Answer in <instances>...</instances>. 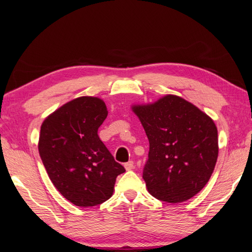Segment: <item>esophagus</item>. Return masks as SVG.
<instances>
[{"instance_id":"34e87169","label":"esophagus","mask_w":252,"mask_h":252,"mask_svg":"<svg viewBox=\"0 0 252 252\" xmlns=\"http://www.w3.org/2000/svg\"><path fill=\"white\" fill-rule=\"evenodd\" d=\"M125 168H126V171L133 170V169H134V162H133V161H129V162H126V163L125 164Z\"/></svg>"}]
</instances>
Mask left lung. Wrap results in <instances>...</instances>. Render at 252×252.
<instances>
[{
    "label": "left lung",
    "instance_id": "8db88e82",
    "mask_svg": "<svg viewBox=\"0 0 252 252\" xmlns=\"http://www.w3.org/2000/svg\"><path fill=\"white\" fill-rule=\"evenodd\" d=\"M149 141L143 171L149 194L178 203L190 199L210 180L218 154V129L205 112L176 95L132 105Z\"/></svg>",
    "mask_w": 252,
    "mask_h": 252
}]
</instances>
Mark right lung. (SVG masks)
Instances as JSON below:
<instances>
[{"mask_svg":"<svg viewBox=\"0 0 252 252\" xmlns=\"http://www.w3.org/2000/svg\"><path fill=\"white\" fill-rule=\"evenodd\" d=\"M107 115L103 99L81 96L52 112L41 126L42 162L56 189L74 206L108 200L117 176L126 171L97 134Z\"/></svg>","mask_w":252,"mask_h":252,"instance_id":"1","label":"right lung"}]
</instances>
